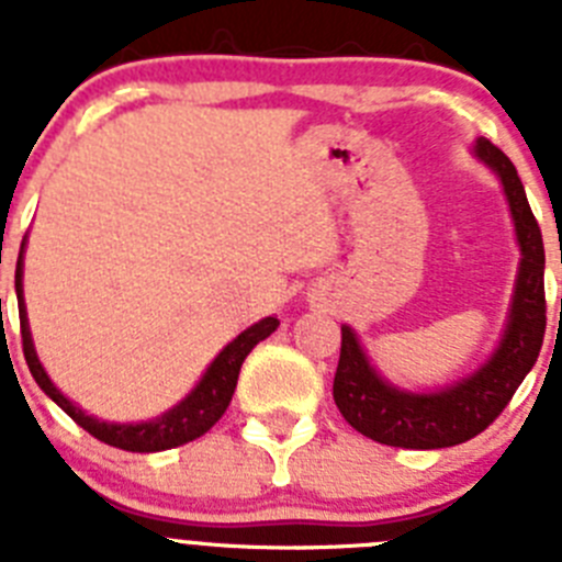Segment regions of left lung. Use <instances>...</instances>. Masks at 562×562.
<instances>
[{
  "mask_svg": "<svg viewBox=\"0 0 562 562\" xmlns=\"http://www.w3.org/2000/svg\"><path fill=\"white\" fill-rule=\"evenodd\" d=\"M473 154L498 173L506 202L513 211L515 236L520 247V267L515 278L513 306L504 337L493 357L464 380L441 391L414 394L382 380L362 351L351 326H342L340 360L335 371V405L342 419L362 436L408 450L453 448L486 430L509 405L513 394L532 371L546 335L543 292V236L535 220L524 182L513 160L498 146L479 137Z\"/></svg>",
  "mask_w": 562,
  "mask_h": 562,
  "instance_id": "left-lung-1",
  "label": "left lung"
}]
</instances>
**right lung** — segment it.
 <instances>
[{
  "mask_svg": "<svg viewBox=\"0 0 562 562\" xmlns=\"http://www.w3.org/2000/svg\"><path fill=\"white\" fill-rule=\"evenodd\" d=\"M22 252H24V241H22ZM22 252H19V261H16V297H19V324H22V349H24V360H27L30 374H33V380L38 382V389H42L49 400L56 402L64 414L72 416V419H76L87 434L106 441V445H112V448L132 450V453H157V450L180 448V445H186V441L200 439L202 434H207V430L222 419L227 405H231L233 391H236L238 371H241L245 357L250 355L256 342H261L265 337H270L272 331L278 329V317H265V321H258V324H252L250 329L241 331V335H238L236 340L227 342L225 349L216 355V360L207 366L202 380L196 382V389H193L180 405H173L171 411H166V414L157 416V419L137 422V425H117V422L95 419V416H89L87 411H81L78 405H72V402H69L67 396L53 385V380L47 376L44 366L38 362L36 349H33V337H30L27 310H24V297H22Z\"/></svg>",
  "mask_w": 562,
  "mask_h": 562,
  "instance_id": "right-lung-1",
  "label": "right lung"
}]
</instances>
